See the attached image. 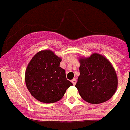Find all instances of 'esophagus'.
<instances>
[{
    "label": "esophagus",
    "instance_id": "1",
    "mask_svg": "<svg viewBox=\"0 0 130 130\" xmlns=\"http://www.w3.org/2000/svg\"><path fill=\"white\" fill-rule=\"evenodd\" d=\"M72 83L74 85H75V84H76V78H74L73 80H72Z\"/></svg>",
    "mask_w": 130,
    "mask_h": 130
}]
</instances>
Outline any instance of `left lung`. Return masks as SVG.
<instances>
[{
  "mask_svg": "<svg viewBox=\"0 0 130 130\" xmlns=\"http://www.w3.org/2000/svg\"><path fill=\"white\" fill-rule=\"evenodd\" d=\"M80 73L76 87L87 102L97 104L110 100L115 94L118 78L110 61L98 53L80 58Z\"/></svg>",
  "mask_w": 130,
  "mask_h": 130,
  "instance_id": "obj_1",
  "label": "left lung"
}]
</instances>
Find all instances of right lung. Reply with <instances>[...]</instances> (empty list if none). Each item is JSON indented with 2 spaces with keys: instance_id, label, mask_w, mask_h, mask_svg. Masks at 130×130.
<instances>
[{
  "instance_id": "obj_1",
  "label": "right lung",
  "mask_w": 130,
  "mask_h": 130,
  "mask_svg": "<svg viewBox=\"0 0 130 130\" xmlns=\"http://www.w3.org/2000/svg\"><path fill=\"white\" fill-rule=\"evenodd\" d=\"M62 59L52 50L36 53L28 64L25 82L31 95L44 103H54L64 96L72 83L66 79L64 69L60 66Z\"/></svg>"
}]
</instances>
